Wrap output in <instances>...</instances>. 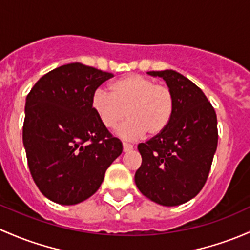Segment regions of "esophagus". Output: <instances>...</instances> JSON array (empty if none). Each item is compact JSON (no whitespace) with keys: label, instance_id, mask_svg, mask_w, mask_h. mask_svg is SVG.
I'll return each mask as SVG.
<instances>
[{"label":"esophagus","instance_id":"34e87169","mask_svg":"<svg viewBox=\"0 0 250 250\" xmlns=\"http://www.w3.org/2000/svg\"><path fill=\"white\" fill-rule=\"evenodd\" d=\"M133 145L132 144H128V143H123V151L128 152V151H132L133 149Z\"/></svg>","mask_w":250,"mask_h":250}]
</instances>
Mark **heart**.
Returning a JSON list of instances; mask_svg holds the SVG:
<instances>
[{
    "label": "heart",
    "mask_w": 250,
    "mask_h": 250,
    "mask_svg": "<svg viewBox=\"0 0 250 250\" xmlns=\"http://www.w3.org/2000/svg\"><path fill=\"white\" fill-rule=\"evenodd\" d=\"M110 93L96 91L92 107L102 125L114 129L128 117L118 129L125 139L159 135L169 127L175 111V97L165 83H156L151 78L129 74L110 83Z\"/></svg>",
    "instance_id": "obj_1"
}]
</instances>
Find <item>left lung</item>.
I'll return each mask as SVG.
<instances>
[{
	"mask_svg": "<svg viewBox=\"0 0 250 250\" xmlns=\"http://www.w3.org/2000/svg\"><path fill=\"white\" fill-rule=\"evenodd\" d=\"M167 81L175 97L169 127L138 145L139 190L163 206L185 204L200 193L208 178L218 145L217 115L207 97L175 70L148 72Z\"/></svg>",
	"mask_w": 250,
	"mask_h": 250,
	"instance_id": "1",
	"label": "left lung"
}]
</instances>
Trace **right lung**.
Returning <instances> with one entry per match:
<instances>
[{
    "label": "right lung",
    "mask_w": 250,
    "mask_h": 250,
    "mask_svg": "<svg viewBox=\"0 0 250 250\" xmlns=\"http://www.w3.org/2000/svg\"><path fill=\"white\" fill-rule=\"evenodd\" d=\"M114 75L81 63L46 73L26 97L22 141L33 181L44 196L75 205L93 195L122 143L92 107L97 88Z\"/></svg>",
    "instance_id": "add662e5"
}]
</instances>
